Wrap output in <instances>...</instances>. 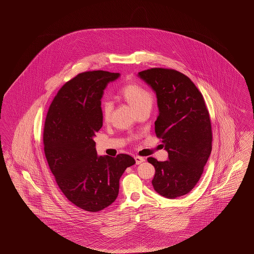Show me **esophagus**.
<instances>
[{
	"label": "esophagus",
	"mask_w": 254,
	"mask_h": 254,
	"mask_svg": "<svg viewBox=\"0 0 254 254\" xmlns=\"http://www.w3.org/2000/svg\"><path fill=\"white\" fill-rule=\"evenodd\" d=\"M135 161H136V164L139 165V164L145 162V158L141 157V156H135Z\"/></svg>",
	"instance_id": "1"
}]
</instances>
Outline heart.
Segmentation results:
<instances>
[{
  "instance_id": "b5f03b06",
  "label": "heart",
  "mask_w": 254,
  "mask_h": 254,
  "mask_svg": "<svg viewBox=\"0 0 254 254\" xmlns=\"http://www.w3.org/2000/svg\"><path fill=\"white\" fill-rule=\"evenodd\" d=\"M118 94L123 100H125L127 104H129L137 112L141 109H146V108L151 109L153 104L152 93L148 89H146L145 86L139 85L137 83H129V84L123 85L119 89ZM111 112H112L111 103L107 100H103L101 103V113L104 121H109Z\"/></svg>"
}]
</instances>
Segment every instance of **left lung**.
<instances>
[{
	"label": "left lung",
	"instance_id": "left-lung-1",
	"mask_svg": "<svg viewBox=\"0 0 254 254\" xmlns=\"http://www.w3.org/2000/svg\"><path fill=\"white\" fill-rule=\"evenodd\" d=\"M157 95L155 134L169 160L147 158L154 166L152 186L174 199L189 193L201 178L212 148V130L205 99L193 82L171 68L153 67L139 72Z\"/></svg>",
	"mask_w": 254,
	"mask_h": 254
}]
</instances>
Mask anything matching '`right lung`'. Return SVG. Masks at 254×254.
Instances as JSON below:
<instances>
[{"instance_id":"obj_1","label":"right lung","mask_w":254,"mask_h":254,"mask_svg":"<svg viewBox=\"0 0 254 254\" xmlns=\"http://www.w3.org/2000/svg\"><path fill=\"white\" fill-rule=\"evenodd\" d=\"M119 76L104 70L78 74L59 89L46 117L43 139L49 169L66 199L88 212L116 200L124 171L135 164L124 153L98 156L93 140L103 126L104 89Z\"/></svg>"}]
</instances>
